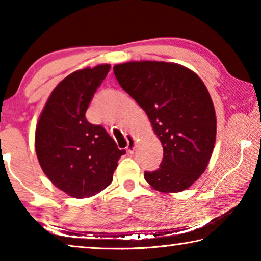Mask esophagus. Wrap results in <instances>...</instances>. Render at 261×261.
<instances>
[{"label":"esophagus","mask_w":261,"mask_h":261,"mask_svg":"<svg viewBox=\"0 0 261 261\" xmlns=\"http://www.w3.org/2000/svg\"><path fill=\"white\" fill-rule=\"evenodd\" d=\"M126 138H127V145H126L127 152H129V153H134L135 148H136L137 140H136V138H135V137L132 136V135H127Z\"/></svg>","instance_id":"esophagus-1"}]
</instances>
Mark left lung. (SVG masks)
Returning <instances> with one entry per match:
<instances>
[{"mask_svg":"<svg viewBox=\"0 0 261 261\" xmlns=\"http://www.w3.org/2000/svg\"><path fill=\"white\" fill-rule=\"evenodd\" d=\"M118 84L151 121L163 147L160 168L144 177L161 192H180L204 173L213 152L216 116L201 79L179 64L127 62L114 67Z\"/></svg>","mask_w":261,"mask_h":261,"instance_id":"1","label":"left lung"}]
</instances>
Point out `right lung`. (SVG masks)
<instances>
[{"instance_id": "obj_1", "label": "right lung", "mask_w": 261, "mask_h": 261, "mask_svg": "<svg viewBox=\"0 0 261 261\" xmlns=\"http://www.w3.org/2000/svg\"><path fill=\"white\" fill-rule=\"evenodd\" d=\"M109 64L78 70L64 78L48 99L35 130V152L50 182L73 198H87L112 183L120 149L103 126L85 113Z\"/></svg>"}]
</instances>
